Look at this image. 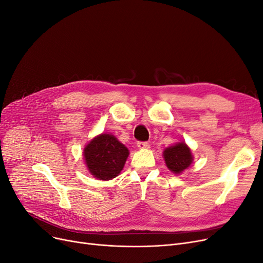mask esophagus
Instances as JSON below:
<instances>
[{"instance_id":"obj_1","label":"esophagus","mask_w":263,"mask_h":263,"mask_svg":"<svg viewBox=\"0 0 263 263\" xmlns=\"http://www.w3.org/2000/svg\"><path fill=\"white\" fill-rule=\"evenodd\" d=\"M138 147L140 149H145L149 147V144L147 142H138Z\"/></svg>"}]
</instances>
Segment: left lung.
<instances>
[{
	"instance_id": "left-lung-1",
	"label": "left lung",
	"mask_w": 263,
	"mask_h": 263,
	"mask_svg": "<svg viewBox=\"0 0 263 263\" xmlns=\"http://www.w3.org/2000/svg\"><path fill=\"white\" fill-rule=\"evenodd\" d=\"M163 158L168 169L176 174L182 173L193 162L191 148L184 142H179L173 146L167 147L163 151Z\"/></svg>"
}]
</instances>
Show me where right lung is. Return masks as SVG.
Wrapping results in <instances>:
<instances>
[{"label":"right lung","instance_id":"add662e5","mask_svg":"<svg viewBox=\"0 0 263 263\" xmlns=\"http://www.w3.org/2000/svg\"><path fill=\"white\" fill-rule=\"evenodd\" d=\"M83 156L87 170L94 178L108 181L123 169L129 149L112 134L102 133L86 145Z\"/></svg>","mask_w":263,"mask_h":263}]
</instances>
